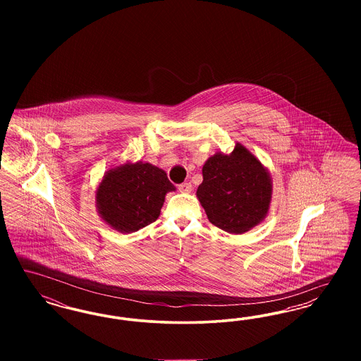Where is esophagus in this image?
Wrapping results in <instances>:
<instances>
[{"mask_svg": "<svg viewBox=\"0 0 361 361\" xmlns=\"http://www.w3.org/2000/svg\"><path fill=\"white\" fill-rule=\"evenodd\" d=\"M178 190L183 193H189L192 190V184L190 183H183L178 185Z\"/></svg>", "mask_w": 361, "mask_h": 361, "instance_id": "34e87169", "label": "esophagus"}]
</instances>
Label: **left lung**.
<instances>
[{"label":"left lung","mask_w":361,"mask_h":361,"mask_svg":"<svg viewBox=\"0 0 361 361\" xmlns=\"http://www.w3.org/2000/svg\"><path fill=\"white\" fill-rule=\"evenodd\" d=\"M196 195L211 224L242 234L265 218L272 195L271 177L257 158L237 143L231 154L216 153L207 161Z\"/></svg>","instance_id":"left-lung-1"}]
</instances>
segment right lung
<instances>
[{
  "mask_svg": "<svg viewBox=\"0 0 361 361\" xmlns=\"http://www.w3.org/2000/svg\"><path fill=\"white\" fill-rule=\"evenodd\" d=\"M174 190L166 173L152 164H126L105 174L96 199L102 218L121 233H134L159 216Z\"/></svg>",
  "mask_w": 361,
  "mask_h": 361,
  "instance_id": "1",
  "label": "right lung"
}]
</instances>
